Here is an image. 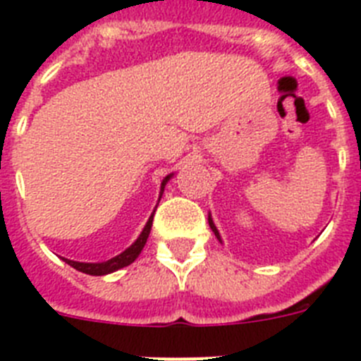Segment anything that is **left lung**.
<instances>
[{"label": "left lung", "instance_id": "left-lung-1", "mask_svg": "<svg viewBox=\"0 0 361 361\" xmlns=\"http://www.w3.org/2000/svg\"><path fill=\"white\" fill-rule=\"evenodd\" d=\"M209 228L213 229V233H215V237L220 238V237H219V231H216V228H215V224H213V220H212V219H209Z\"/></svg>", "mask_w": 361, "mask_h": 361}]
</instances>
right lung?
Listing matches in <instances>:
<instances>
[{
	"instance_id": "1",
	"label": "right lung",
	"mask_w": 361,
	"mask_h": 361,
	"mask_svg": "<svg viewBox=\"0 0 361 361\" xmlns=\"http://www.w3.org/2000/svg\"><path fill=\"white\" fill-rule=\"evenodd\" d=\"M171 175H168V177H164V180H162V186H161V195L162 191H164V186L166 183L170 180ZM152 222H153V215L149 216V220L146 222L145 229H142V233L139 235V238H137L135 242H133L132 245H130L128 250L123 251L121 255H117V257L110 258V260H106V262H101V264H85V262H73V260H68V258H65V262L68 264V266H72L73 269L81 271V273H86V275H94V276H101V275H108V273H114V271L121 269V267H126L130 266V264L135 260L137 257H139V253L142 251V247H145L146 240H148V235H149V229H152Z\"/></svg>"
}]
</instances>
